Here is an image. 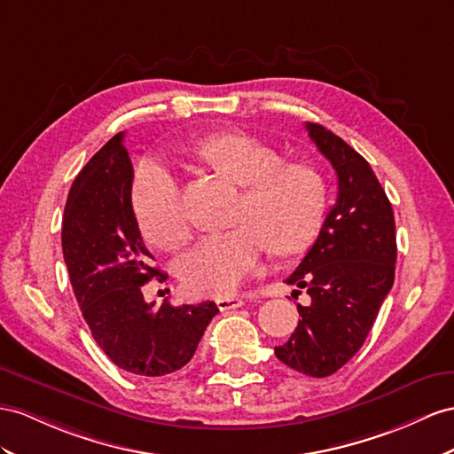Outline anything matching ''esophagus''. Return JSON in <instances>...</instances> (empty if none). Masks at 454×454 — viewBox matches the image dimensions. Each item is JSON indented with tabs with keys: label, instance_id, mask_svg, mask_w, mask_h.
<instances>
[{
	"label": "esophagus",
	"instance_id": "obj_1",
	"mask_svg": "<svg viewBox=\"0 0 454 454\" xmlns=\"http://www.w3.org/2000/svg\"><path fill=\"white\" fill-rule=\"evenodd\" d=\"M243 303H246V301H243L241 297H220V299H216V305L223 312L239 309V307H243Z\"/></svg>",
	"mask_w": 454,
	"mask_h": 454
}]
</instances>
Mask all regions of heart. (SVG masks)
<instances>
[{"mask_svg":"<svg viewBox=\"0 0 454 454\" xmlns=\"http://www.w3.org/2000/svg\"><path fill=\"white\" fill-rule=\"evenodd\" d=\"M195 153L208 167L241 185L234 226L205 238L184 257L178 278L192 295L224 297L261 269L270 247L280 257L307 251L328 207V185L310 162H284L280 151L249 134L205 139ZM132 201L147 243L174 253L192 238L190 218L174 172L155 159L137 167Z\"/></svg>","mask_w":454,"mask_h":454,"instance_id":"b5f03b06","label":"heart"}]
</instances>
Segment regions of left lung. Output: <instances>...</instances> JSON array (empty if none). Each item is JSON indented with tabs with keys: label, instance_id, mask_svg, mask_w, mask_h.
Wrapping results in <instances>:
<instances>
[{
	"label": "left lung",
	"instance_id": "left-lung-1",
	"mask_svg": "<svg viewBox=\"0 0 454 454\" xmlns=\"http://www.w3.org/2000/svg\"><path fill=\"white\" fill-rule=\"evenodd\" d=\"M312 142L338 172V200L289 286L305 287L299 324L274 353L301 374L326 378L363 347L395 280L397 241L393 208L366 159L317 122Z\"/></svg>",
	"mask_w": 454,
	"mask_h": 454
}]
</instances>
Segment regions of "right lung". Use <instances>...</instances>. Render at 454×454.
I'll return each instance as SVG.
<instances>
[{
  "label": "right lung",
  "mask_w": 454,
  "mask_h": 454,
  "mask_svg": "<svg viewBox=\"0 0 454 454\" xmlns=\"http://www.w3.org/2000/svg\"><path fill=\"white\" fill-rule=\"evenodd\" d=\"M113 136L74 178L63 216V257L73 292L96 343L113 363L137 376H167L192 360L213 301L160 307L145 303L144 286L167 274L153 266L132 208L134 168Z\"/></svg>",
  "instance_id": "obj_1"
}]
</instances>
